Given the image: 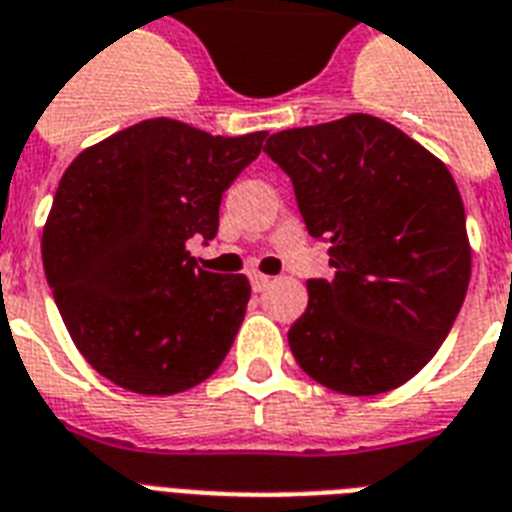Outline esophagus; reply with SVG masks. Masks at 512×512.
I'll return each instance as SVG.
<instances>
[{
    "mask_svg": "<svg viewBox=\"0 0 512 512\" xmlns=\"http://www.w3.org/2000/svg\"><path fill=\"white\" fill-rule=\"evenodd\" d=\"M249 281H252V289H255V292H263V289H268V284H270V276H265V273H249Z\"/></svg>",
    "mask_w": 512,
    "mask_h": 512,
    "instance_id": "1",
    "label": "esophagus"
}]
</instances>
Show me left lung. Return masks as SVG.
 I'll return each instance as SVG.
<instances>
[{"mask_svg":"<svg viewBox=\"0 0 512 512\" xmlns=\"http://www.w3.org/2000/svg\"><path fill=\"white\" fill-rule=\"evenodd\" d=\"M265 152L292 178L310 236L326 239L331 281H307L289 328L299 368L339 394L392 392L447 339L471 281L455 178L400 128L373 115L289 128Z\"/></svg>","mask_w":512,"mask_h":512,"instance_id":"8db88e82","label":"left lung"}]
</instances>
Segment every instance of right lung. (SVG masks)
I'll return each mask as SVG.
<instances>
[{
    "instance_id": "right-lung-1",
    "label": "right lung",
    "mask_w": 512,
    "mask_h": 512,
    "mask_svg": "<svg viewBox=\"0 0 512 512\" xmlns=\"http://www.w3.org/2000/svg\"><path fill=\"white\" fill-rule=\"evenodd\" d=\"M265 136L141 120L62 173L41 236L44 273L78 352L120 389L186 392L231 350L247 276L202 270L186 242L218 234L223 191Z\"/></svg>"
}]
</instances>
